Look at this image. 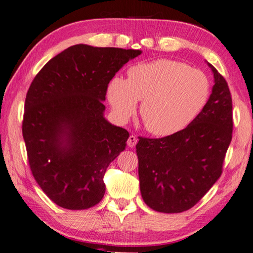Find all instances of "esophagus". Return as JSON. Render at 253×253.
<instances>
[{
    "label": "esophagus",
    "mask_w": 253,
    "mask_h": 253,
    "mask_svg": "<svg viewBox=\"0 0 253 253\" xmlns=\"http://www.w3.org/2000/svg\"><path fill=\"white\" fill-rule=\"evenodd\" d=\"M137 141H138V139H137V137H135V135H133V134H131L129 138H127V141H126V144H127V146H129L130 148H133L135 145H137Z\"/></svg>",
    "instance_id": "esophagus-1"
}]
</instances>
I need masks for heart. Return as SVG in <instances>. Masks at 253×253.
I'll return each mask as SVG.
<instances>
[{
	"label": "heart",
	"instance_id": "obj_1",
	"mask_svg": "<svg viewBox=\"0 0 253 253\" xmlns=\"http://www.w3.org/2000/svg\"><path fill=\"white\" fill-rule=\"evenodd\" d=\"M210 80L203 72L177 60L139 64L127 80L115 76L107 97L115 114L126 121L142 100L140 115L149 132L166 137L184 130L202 112L210 97Z\"/></svg>",
	"mask_w": 253,
	"mask_h": 253
}]
</instances>
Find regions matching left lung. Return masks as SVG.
<instances>
[{
    "label": "left lung",
    "mask_w": 253,
    "mask_h": 253,
    "mask_svg": "<svg viewBox=\"0 0 253 253\" xmlns=\"http://www.w3.org/2000/svg\"><path fill=\"white\" fill-rule=\"evenodd\" d=\"M214 85L197 118L168 137L139 138L140 193L157 212L179 213L193 208L222 172L233 132V106L226 80L213 66Z\"/></svg>",
    "instance_id": "left-lung-1"
}]
</instances>
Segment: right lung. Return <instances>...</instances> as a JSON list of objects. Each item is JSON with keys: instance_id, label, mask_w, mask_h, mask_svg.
Returning <instances> with one entry per match:
<instances>
[{"instance_id": "add662e5", "label": "right lung", "mask_w": 253, "mask_h": 253, "mask_svg": "<svg viewBox=\"0 0 253 253\" xmlns=\"http://www.w3.org/2000/svg\"><path fill=\"white\" fill-rule=\"evenodd\" d=\"M140 50L69 46L47 61L29 86L23 137L32 173L51 201L68 210L94 207L109 163L129 132L105 119L108 83Z\"/></svg>"}]
</instances>
